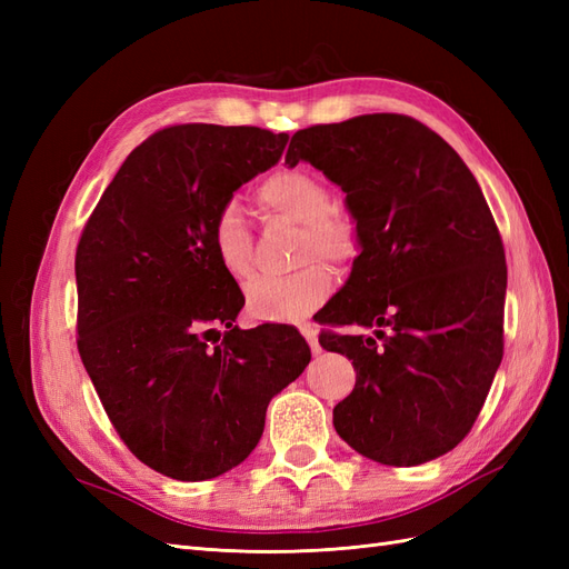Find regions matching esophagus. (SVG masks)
I'll use <instances>...</instances> for the list:
<instances>
[{
    "instance_id": "esophagus-1",
    "label": "esophagus",
    "mask_w": 569,
    "mask_h": 569,
    "mask_svg": "<svg viewBox=\"0 0 569 569\" xmlns=\"http://www.w3.org/2000/svg\"><path fill=\"white\" fill-rule=\"evenodd\" d=\"M301 335L306 337V341H308V347L313 349V353H318L320 351V347H318V330H316V325L313 322H303L301 327Z\"/></svg>"
}]
</instances>
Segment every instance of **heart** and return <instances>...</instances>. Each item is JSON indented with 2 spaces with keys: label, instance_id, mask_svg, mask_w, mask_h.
<instances>
[{
  "label": "heart",
  "instance_id": "1",
  "mask_svg": "<svg viewBox=\"0 0 569 569\" xmlns=\"http://www.w3.org/2000/svg\"><path fill=\"white\" fill-rule=\"evenodd\" d=\"M256 199L270 218L301 226L297 258L306 263L282 278H256L247 287V303L256 320L278 322L311 313L335 289L332 268L347 266L358 253L356 220L332 203L330 187L306 168H280L256 189ZM211 244L232 280L244 282L253 272L251 230L234 201L222 203L211 222Z\"/></svg>",
  "mask_w": 569,
  "mask_h": 569
}]
</instances>
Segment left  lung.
Returning a JSON list of instances; mask_svg holds the SVG:
<instances>
[{
    "label": "left lung",
    "mask_w": 569,
    "mask_h": 569,
    "mask_svg": "<svg viewBox=\"0 0 569 569\" xmlns=\"http://www.w3.org/2000/svg\"><path fill=\"white\" fill-rule=\"evenodd\" d=\"M347 192L360 253L325 322L375 335H320L353 360L337 435L375 462L410 468L468 437L503 358L506 251L475 176L420 120L368 113L291 137Z\"/></svg>",
    "instance_id": "8db88e82"
}]
</instances>
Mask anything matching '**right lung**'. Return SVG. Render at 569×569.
Segmentation results:
<instances>
[{
    "mask_svg": "<svg viewBox=\"0 0 569 569\" xmlns=\"http://www.w3.org/2000/svg\"><path fill=\"white\" fill-rule=\"evenodd\" d=\"M287 140L251 126L153 132L78 242L82 366L118 437L170 479H213L242 462L272 396L311 360L291 325L239 330L244 295L211 244L220 206L278 163Z\"/></svg>",
    "mask_w": 569,
    "mask_h": 569,
    "instance_id": "add662e5",
    "label": "right lung"
}]
</instances>
